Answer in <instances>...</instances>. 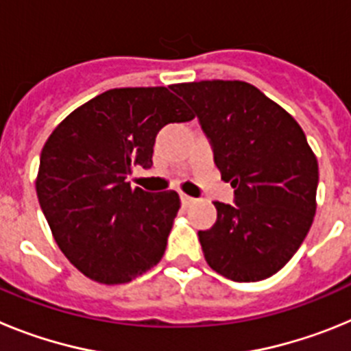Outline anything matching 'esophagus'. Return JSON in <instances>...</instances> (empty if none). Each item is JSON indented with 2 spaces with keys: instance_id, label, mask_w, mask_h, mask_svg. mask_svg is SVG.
Instances as JSON below:
<instances>
[{
  "instance_id": "obj_1",
  "label": "esophagus",
  "mask_w": 351,
  "mask_h": 351,
  "mask_svg": "<svg viewBox=\"0 0 351 351\" xmlns=\"http://www.w3.org/2000/svg\"><path fill=\"white\" fill-rule=\"evenodd\" d=\"M179 198H181V204L184 207L191 206V204H195V200H197V198L190 197V195H186V193H179Z\"/></svg>"
}]
</instances>
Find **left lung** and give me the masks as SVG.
I'll return each instance as SVG.
<instances>
[{
	"mask_svg": "<svg viewBox=\"0 0 351 351\" xmlns=\"http://www.w3.org/2000/svg\"><path fill=\"white\" fill-rule=\"evenodd\" d=\"M193 108L234 204L198 232L210 269L237 283L271 278L295 255L316 210L318 163L302 128L260 89L241 80L176 84Z\"/></svg>",
	"mask_w": 351,
	"mask_h": 351,
	"instance_id": "8db88e82",
	"label": "left lung"
}]
</instances>
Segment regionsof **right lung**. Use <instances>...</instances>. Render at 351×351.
Returning <instances> with one entry per match:
<instances>
[{"label":"right lung","mask_w":351,"mask_h":351,"mask_svg":"<svg viewBox=\"0 0 351 351\" xmlns=\"http://www.w3.org/2000/svg\"><path fill=\"white\" fill-rule=\"evenodd\" d=\"M170 89L101 93L73 110L42 149L36 195L43 216L64 256L98 283H128L165 253L179 195L132 188L128 178L133 167L151 169L163 126L193 119Z\"/></svg>","instance_id":"add662e5"}]
</instances>
